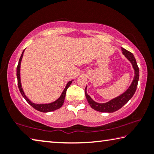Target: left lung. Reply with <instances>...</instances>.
<instances>
[{"instance_id": "left-lung-1", "label": "left lung", "mask_w": 154, "mask_h": 154, "mask_svg": "<svg viewBox=\"0 0 154 154\" xmlns=\"http://www.w3.org/2000/svg\"><path fill=\"white\" fill-rule=\"evenodd\" d=\"M122 54H124L125 57L131 62L132 67H133L134 70V77L133 81H132L131 85H130L126 92H124L122 94L118 96V97L114 98L112 100H109V102L105 103H98L92 100V98L87 94L86 85V88L85 89V97H86L88 102L91 107L96 111L105 112V113H113V112L118 111L119 109H121L125 104L128 102L130 99H131V98L134 94L135 92H136L138 82H139V69L138 67L136 59H135L134 55L131 52L128 51L124 48H122Z\"/></svg>"}]
</instances>
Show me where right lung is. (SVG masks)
<instances>
[{
    "instance_id": "right-lung-1",
    "label": "right lung",
    "mask_w": 154,
    "mask_h": 154,
    "mask_svg": "<svg viewBox=\"0 0 154 154\" xmlns=\"http://www.w3.org/2000/svg\"><path fill=\"white\" fill-rule=\"evenodd\" d=\"M25 50V49H24ZM24 50L23 51L22 55L20 56V58L19 60V62H18V65L17 66V84H18V88H19L20 92L22 94V95L23 97L25 98V100L27 101V103L29 104L30 105L32 106L34 109H35L36 110H37L38 111L43 112V113H48V112H50V111H55L56 109H58L61 107L63 105V103L64 102V98L65 96H66V90L68 89V88L70 86V85L71 84V83L72 82V81H70L67 83V84L65 87L64 90H63V92L61 94V95L60 97L57 99L56 100L54 101V102H52L51 103H48V104H36L32 103V101H30L29 99L27 98V96L25 95V94L24 92V90H23L22 88V83H21V79H20V65H21V61H22V57H23V54H24Z\"/></svg>"
}]
</instances>
